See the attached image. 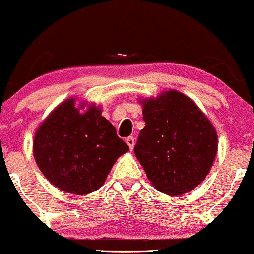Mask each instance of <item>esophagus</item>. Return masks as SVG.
Wrapping results in <instances>:
<instances>
[{
  "label": "esophagus",
  "mask_w": 254,
  "mask_h": 254,
  "mask_svg": "<svg viewBox=\"0 0 254 254\" xmlns=\"http://www.w3.org/2000/svg\"><path fill=\"white\" fill-rule=\"evenodd\" d=\"M126 143H127V145L129 146V149L132 150L133 146H134V138H133V137H128L126 139Z\"/></svg>",
  "instance_id": "esophagus-1"
}]
</instances>
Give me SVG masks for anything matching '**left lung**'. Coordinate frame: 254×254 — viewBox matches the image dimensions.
<instances>
[{
    "label": "left lung",
    "instance_id": "left-lung-1",
    "mask_svg": "<svg viewBox=\"0 0 254 254\" xmlns=\"http://www.w3.org/2000/svg\"><path fill=\"white\" fill-rule=\"evenodd\" d=\"M143 120L134 154L152 185L171 196L197 187L218 148L214 127L202 111L187 95L168 91L144 100Z\"/></svg>",
    "mask_w": 254,
    "mask_h": 254
}]
</instances>
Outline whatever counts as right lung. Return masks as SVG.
<instances>
[{
	"label": "right lung",
	"mask_w": 254,
	"mask_h": 254,
	"mask_svg": "<svg viewBox=\"0 0 254 254\" xmlns=\"http://www.w3.org/2000/svg\"><path fill=\"white\" fill-rule=\"evenodd\" d=\"M128 150L99 108L81 113L73 99L52 111L34 140L35 160L46 178L76 195L99 189L117 157Z\"/></svg>",
	"instance_id": "add662e5"
}]
</instances>
